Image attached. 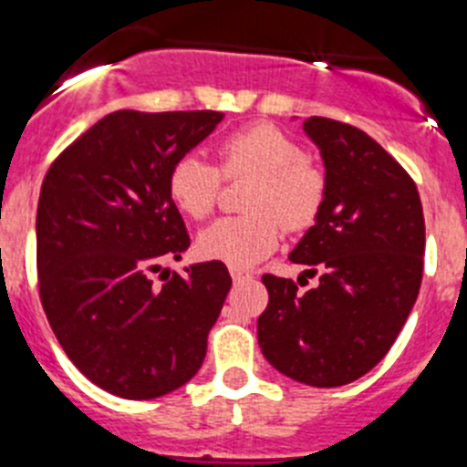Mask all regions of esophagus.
<instances>
[{
	"instance_id": "esophagus-1",
	"label": "esophagus",
	"mask_w": 467,
	"mask_h": 467,
	"mask_svg": "<svg viewBox=\"0 0 467 467\" xmlns=\"http://www.w3.org/2000/svg\"><path fill=\"white\" fill-rule=\"evenodd\" d=\"M230 275H233L234 283H239V280H248L253 278V274L248 269H242V266H230Z\"/></svg>"
}]
</instances>
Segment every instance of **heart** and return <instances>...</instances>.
<instances>
[{"mask_svg": "<svg viewBox=\"0 0 467 467\" xmlns=\"http://www.w3.org/2000/svg\"><path fill=\"white\" fill-rule=\"evenodd\" d=\"M219 170L196 155H184L169 171V196L182 214L205 219L219 201L221 175L253 178L244 216H225L205 228L198 248L210 260L251 266L278 246L283 225L292 233L310 228L326 198L319 166L274 125H251L221 139Z\"/></svg>", "mask_w": 467, "mask_h": 467, "instance_id": "1", "label": "heart"}]
</instances>
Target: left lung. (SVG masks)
Segmentation results:
<instances>
[{
    "label": "left lung",
    "instance_id": "1",
    "mask_svg": "<svg viewBox=\"0 0 467 467\" xmlns=\"http://www.w3.org/2000/svg\"><path fill=\"white\" fill-rule=\"evenodd\" d=\"M321 152L326 198L289 260L319 285L262 275L269 306L257 319L265 358L312 388L368 374L390 351L418 298L424 214L410 175L354 125L312 116L303 123Z\"/></svg>",
    "mask_w": 467,
    "mask_h": 467
}]
</instances>
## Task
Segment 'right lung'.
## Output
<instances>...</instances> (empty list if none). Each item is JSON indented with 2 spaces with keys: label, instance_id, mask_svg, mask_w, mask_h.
Returning <instances> with one entry per match:
<instances>
[{
  "label": "right lung",
  "instance_id": "right-lung-1",
  "mask_svg": "<svg viewBox=\"0 0 467 467\" xmlns=\"http://www.w3.org/2000/svg\"><path fill=\"white\" fill-rule=\"evenodd\" d=\"M221 120V111H113L43 180L40 303L75 368L123 400L169 395L201 369L233 285L219 260L151 280L192 244L169 196L171 166Z\"/></svg>",
  "mask_w": 467,
  "mask_h": 467
}]
</instances>
